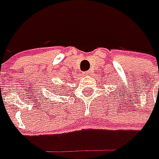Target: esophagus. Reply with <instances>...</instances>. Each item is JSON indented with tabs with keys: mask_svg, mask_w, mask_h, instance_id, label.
Wrapping results in <instances>:
<instances>
[{
	"mask_svg": "<svg viewBox=\"0 0 159 159\" xmlns=\"http://www.w3.org/2000/svg\"><path fill=\"white\" fill-rule=\"evenodd\" d=\"M83 75H84V76H89V75H91V70L85 71V72L83 73Z\"/></svg>",
	"mask_w": 159,
	"mask_h": 159,
	"instance_id": "34e87169",
	"label": "esophagus"
}]
</instances>
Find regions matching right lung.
Here are the masks:
<instances>
[{"label": "right lung", "mask_w": 159, "mask_h": 159, "mask_svg": "<svg viewBox=\"0 0 159 159\" xmlns=\"http://www.w3.org/2000/svg\"><path fill=\"white\" fill-rule=\"evenodd\" d=\"M53 93H56V94H59V95H63L64 93H66L65 91H67V90H64V89H62V88H55L53 90H52Z\"/></svg>", "instance_id": "obj_1"}]
</instances>
